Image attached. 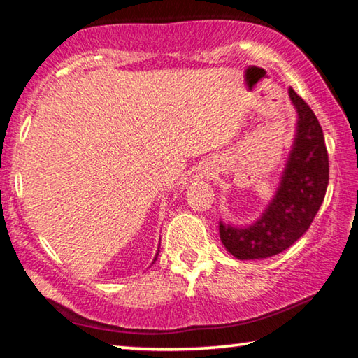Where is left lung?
I'll use <instances>...</instances> for the list:
<instances>
[{
	"instance_id": "8db88e82",
	"label": "left lung",
	"mask_w": 358,
	"mask_h": 358,
	"mask_svg": "<svg viewBox=\"0 0 358 358\" xmlns=\"http://www.w3.org/2000/svg\"><path fill=\"white\" fill-rule=\"evenodd\" d=\"M296 112L292 147L275 196L256 221L234 226L220 220V238L240 260L266 259L287 250L310 229L329 186L324 132L310 106L289 88Z\"/></svg>"
}]
</instances>
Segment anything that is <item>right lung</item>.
Listing matches in <instances>:
<instances>
[{
    "instance_id": "add662e5",
    "label": "right lung",
    "mask_w": 358,
    "mask_h": 358,
    "mask_svg": "<svg viewBox=\"0 0 358 358\" xmlns=\"http://www.w3.org/2000/svg\"><path fill=\"white\" fill-rule=\"evenodd\" d=\"M157 254H159V248H157V252H156V256H155V259H153V262H151V264H155V260L157 259Z\"/></svg>"
}]
</instances>
